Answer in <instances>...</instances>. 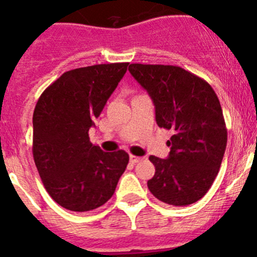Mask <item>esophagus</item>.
Listing matches in <instances>:
<instances>
[{
  "label": "esophagus",
  "instance_id": "1",
  "mask_svg": "<svg viewBox=\"0 0 257 257\" xmlns=\"http://www.w3.org/2000/svg\"><path fill=\"white\" fill-rule=\"evenodd\" d=\"M130 161L133 162V163H139L140 161H143V158L141 157H136V155H130Z\"/></svg>",
  "mask_w": 257,
  "mask_h": 257
}]
</instances>
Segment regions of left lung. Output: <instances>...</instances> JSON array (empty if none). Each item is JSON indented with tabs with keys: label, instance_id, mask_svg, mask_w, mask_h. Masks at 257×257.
<instances>
[{
	"label": "left lung",
	"instance_id": "1",
	"mask_svg": "<svg viewBox=\"0 0 257 257\" xmlns=\"http://www.w3.org/2000/svg\"><path fill=\"white\" fill-rule=\"evenodd\" d=\"M128 71L152 96L158 126L175 133L167 159L149 157L155 175L148 187L169 205L194 204L213 185L227 147L219 99L205 80L178 66L131 63Z\"/></svg>",
	"mask_w": 257,
	"mask_h": 257
}]
</instances>
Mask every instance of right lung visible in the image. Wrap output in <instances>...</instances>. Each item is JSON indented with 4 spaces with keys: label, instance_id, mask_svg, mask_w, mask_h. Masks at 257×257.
<instances>
[{
    "label": "right lung",
    "instance_id": "1",
    "mask_svg": "<svg viewBox=\"0 0 257 257\" xmlns=\"http://www.w3.org/2000/svg\"><path fill=\"white\" fill-rule=\"evenodd\" d=\"M127 62L70 70L42 93L33 114V158L49 196L71 211L99 208L128 164L124 150L105 153L89 140Z\"/></svg>",
    "mask_w": 257,
    "mask_h": 257
}]
</instances>
